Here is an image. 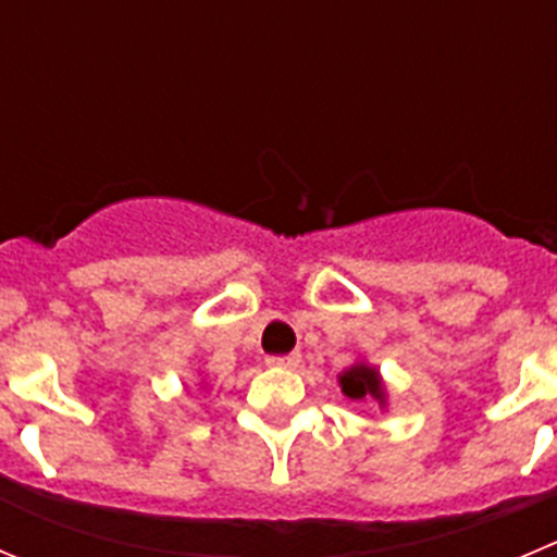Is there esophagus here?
I'll return each mask as SVG.
<instances>
[{"label": "esophagus", "mask_w": 557, "mask_h": 557, "mask_svg": "<svg viewBox=\"0 0 557 557\" xmlns=\"http://www.w3.org/2000/svg\"><path fill=\"white\" fill-rule=\"evenodd\" d=\"M300 363V352L289 355H270L268 367H282V369H295Z\"/></svg>", "instance_id": "esophagus-1"}]
</instances>
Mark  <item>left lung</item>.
<instances>
[{
  "label": "left lung",
  "instance_id": "1",
  "mask_svg": "<svg viewBox=\"0 0 557 557\" xmlns=\"http://www.w3.org/2000/svg\"><path fill=\"white\" fill-rule=\"evenodd\" d=\"M338 383H342V391L349 396V399L361 401L367 399V396H374V399L383 401V383H380L377 372H374L372 367L358 363V367L347 369Z\"/></svg>",
  "mask_w": 557,
  "mask_h": 557
}]
</instances>
